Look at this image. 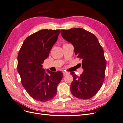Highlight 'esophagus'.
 <instances>
[{
    "instance_id": "esophagus-1",
    "label": "esophagus",
    "mask_w": 123,
    "mask_h": 123,
    "mask_svg": "<svg viewBox=\"0 0 123 123\" xmlns=\"http://www.w3.org/2000/svg\"><path fill=\"white\" fill-rule=\"evenodd\" d=\"M69 73L68 72H66V71H63V74H64V75H68L69 74Z\"/></svg>"
}]
</instances>
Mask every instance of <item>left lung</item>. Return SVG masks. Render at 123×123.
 Instances as JSON below:
<instances>
[{
	"mask_svg": "<svg viewBox=\"0 0 123 123\" xmlns=\"http://www.w3.org/2000/svg\"><path fill=\"white\" fill-rule=\"evenodd\" d=\"M61 33L73 44L77 57L82 59L83 73L78 76L70 73L73 77L71 92L78 98H90L97 93L104 81L106 61L103 48L93 34L83 28L61 30Z\"/></svg>",
	"mask_w": 123,
	"mask_h": 123,
	"instance_id": "8db88e82",
	"label": "left lung"
}]
</instances>
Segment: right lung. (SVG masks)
<instances>
[{
    "label": "right lung",
    "mask_w": 123,
    "mask_h": 123,
    "mask_svg": "<svg viewBox=\"0 0 123 123\" xmlns=\"http://www.w3.org/2000/svg\"><path fill=\"white\" fill-rule=\"evenodd\" d=\"M60 30L43 29L24 40L17 57V70L23 87L37 101L47 102L57 93V86L63 77L61 71L48 73L43 68L44 59L56 42Z\"/></svg>",
    "instance_id": "add662e5"
}]
</instances>
